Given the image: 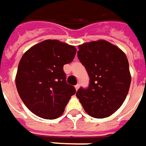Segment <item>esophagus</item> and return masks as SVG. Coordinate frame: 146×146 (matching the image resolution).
<instances>
[{"mask_svg": "<svg viewBox=\"0 0 146 146\" xmlns=\"http://www.w3.org/2000/svg\"><path fill=\"white\" fill-rule=\"evenodd\" d=\"M79 87H80V86H79L78 84H77V85H76V86H75V89H76V90H78V89H79Z\"/></svg>", "mask_w": 146, "mask_h": 146, "instance_id": "34e87169", "label": "esophagus"}]
</instances>
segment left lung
Here are the masks:
<instances>
[{"label":"left lung","instance_id":"1","mask_svg":"<svg viewBox=\"0 0 146 146\" xmlns=\"http://www.w3.org/2000/svg\"><path fill=\"white\" fill-rule=\"evenodd\" d=\"M77 57L90 77L87 89L80 88L76 96L88 114L105 118L118 110L125 102L131 83L125 54L105 40L78 46Z\"/></svg>","mask_w":146,"mask_h":146}]
</instances>
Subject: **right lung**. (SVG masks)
Returning a JSON list of instances; mask_svg holds the SVG:
<instances>
[{
    "label": "right lung",
    "mask_w": 146,
    "mask_h": 146,
    "mask_svg": "<svg viewBox=\"0 0 146 146\" xmlns=\"http://www.w3.org/2000/svg\"><path fill=\"white\" fill-rule=\"evenodd\" d=\"M75 46L57 40H45L24 53L16 75V86L24 104L44 119H56L64 113L73 86L66 83L63 66L73 60Z\"/></svg>",
    "instance_id": "add662e5"
}]
</instances>
